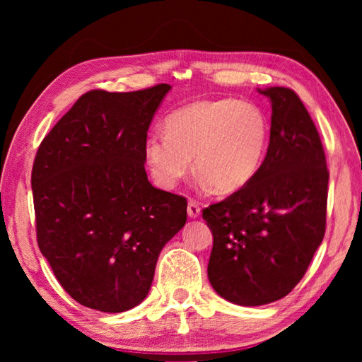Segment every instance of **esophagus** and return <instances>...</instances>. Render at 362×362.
Instances as JSON below:
<instances>
[{"mask_svg": "<svg viewBox=\"0 0 362 362\" xmlns=\"http://www.w3.org/2000/svg\"><path fill=\"white\" fill-rule=\"evenodd\" d=\"M187 212H188V217H189V218H196V217H199V214H201V207H199V204H198V203H196V201L189 199V201H188Z\"/></svg>", "mask_w": 362, "mask_h": 362, "instance_id": "1", "label": "esophagus"}]
</instances>
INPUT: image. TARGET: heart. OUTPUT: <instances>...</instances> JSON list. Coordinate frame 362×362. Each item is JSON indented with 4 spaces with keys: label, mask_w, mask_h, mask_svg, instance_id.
<instances>
[{
    "label": "heart",
    "mask_w": 362,
    "mask_h": 362,
    "mask_svg": "<svg viewBox=\"0 0 362 362\" xmlns=\"http://www.w3.org/2000/svg\"><path fill=\"white\" fill-rule=\"evenodd\" d=\"M268 144L259 107L236 99L198 100L169 116L166 132L145 142V161L158 185L173 188L193 168L218 194L240 193L255 179Z\"/></svg>",
    "instance_id": "b5f03b06"
}]
</instances>
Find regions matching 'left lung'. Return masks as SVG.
I'll list each match as a JSON object with an SVG mask.
<instances>
[{
	"mask_svg": "<svg viewBox=\"0 0 362 362\" xmlns=\"http://www.w3.org/2000/svg\"><path fill=\"white\" fill-rule=\"evenodd\" d=\"M259 93L273 110L267 156L247 188L203 211L214 236L211 286L243 306L286 297L326 231L329 173L315 122L292 89Z\"/></svg>",
	"mask_w": 362,
	"mask_h": 362,
	"instance_id": "obj_1",
	"label": "left lung"
}]
</instances>
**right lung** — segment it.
Here are the masks:
<instances>
[{
  "mask_svg": "<svg viewBox=\"0 0 362 362\" xmlns=\"http://www.w3.org/2000/svg\"><path fill=\"white\" fill-rule=\"evenodd\" d=\"M170 90H89L42 140L32 170L41 254L71 298L103 313L144 302L187 199L151 185L146 131Z\"/></svg>",
  "mask_w": 362,
  "mask_h": 362,
  "instance_id": "obj_1",
  "label": "right lung"
}]
</instances>
